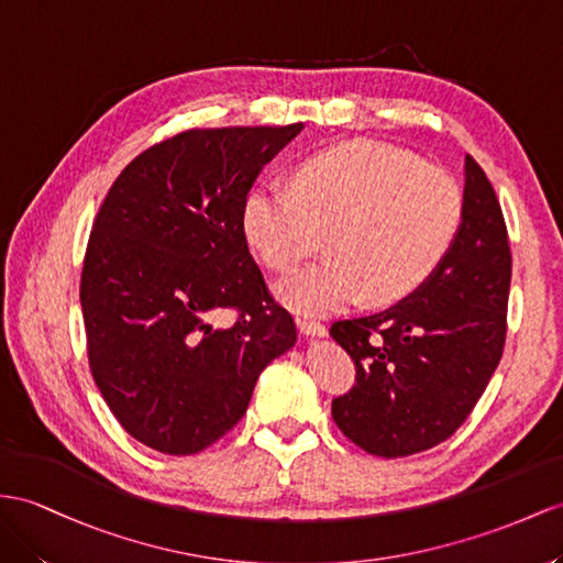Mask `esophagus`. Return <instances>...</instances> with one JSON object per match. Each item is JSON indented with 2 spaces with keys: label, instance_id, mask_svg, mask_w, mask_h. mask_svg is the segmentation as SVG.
<instances>
[{
  "label": "esophagus",
  "instance_id": "34e87169",
  "mask_svg": "<svg viewBox=\"0 0 563 563\" xmlns=\"http://www.w3.org/2000/svg\"><path fill=\"white\" fill-rule=\"evenodd\" d=\"M297 328L301 335L307 338H323L325 335V325L319 321H309V319H297Z\"/></svg>",
  "mask_w": 563,
  "mask_h": 563
}]
</instances>
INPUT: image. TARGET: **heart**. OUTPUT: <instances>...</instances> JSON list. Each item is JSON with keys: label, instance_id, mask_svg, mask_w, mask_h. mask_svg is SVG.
Returning a JSON list of instances; mask_svg holds the SVG:
<instances>
[{"label": "heart", "instance_id": "obj_1", "mask_svg": "<svg viewBox=\"0 0 563 563\" xmlns=\"http://www.w3.org/2000/svg\"><path fill=\"white\" fill-rule=\"evenodd\" d=\"M464 195L450 173L380 142H344L307 156L292 190L262 185L242 225L264 264L290 271L319 247L323 262L278 283L285 307L333 313L364 297L390 305L411 295L450 252Z\"/></svg>", "mask_w": 563, "mask_h": 563}]
</instances>
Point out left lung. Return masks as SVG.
<instances>
[{"label": "left lung", "instance_id": "obj_1", "mask_svg": "<svg viewBox=\"0 0 563 563\" xmlns=\"http://www.w3.org/2000/svg\"><path fill=\"white\" fill-rule=\"evenodd\" d=\"M464 213L450 252L395 307L338 321L356 385L333 419L368 454L397 459L444 442L468 419L507 338L511 252L485 170L466 154Z\"/></svg>", "mask_w": 563, "mask_h": 563}]
</instances>
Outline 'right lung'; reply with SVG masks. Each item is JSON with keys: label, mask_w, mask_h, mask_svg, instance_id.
<instances>
[{"label": "right lung", "mask_w": 563, "mask_h": 563, "mask_svg": "<svg viewBox=\"0 0 563 563\" xmlns=\"http://www.w3.org/2000/svg\"><path fill=\"white\" fill-rule=\"evenodd\" d=\"M301 128L185 131L135 156L99 207L80 278L92 378L128 435L156 452L187 456L223 438L262 371L295 347L242 211ZM223 308L239 321L213 329Z\"/></svg>", "instance_id": "right-lung-1"}]
</instances>
